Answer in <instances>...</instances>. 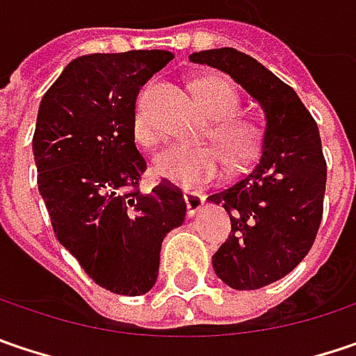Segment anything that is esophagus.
I'll return each instance as SVG.
<instances>
[{
    "label": "esophagus",
    "mask_w": 356,
    "mask_h": 356,
    "mask_svg": "<svg viewBox=\"0 0 356 356\" xmlns=\"http://www.w3.org/2000/svg\"><path fill=\"white\" fill-rule=\"evenodd\" d=\"M183 199L187 205V216H195L203 205V195L199 191H183Z\"/></svg>",
    "instance_id": "obj_1"
}]
</instances>
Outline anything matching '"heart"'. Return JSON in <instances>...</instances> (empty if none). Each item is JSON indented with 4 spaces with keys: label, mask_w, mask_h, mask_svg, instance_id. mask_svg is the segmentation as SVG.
Here are the masks:
<instances>
[{
    "label": "heart",
    "mask_w": 356,
    "mask_h": 356,
    "mask_svg": "<svg viewBox=\"0 0 356 356\" xmlns=\"http://www.w3.org/2000/svg\"><path fill=\"white\" fill-rule=\"evenodd\" d=\"M193 95L201 111L211 118L205 136L213 140L216 149L207 145H177L153 159V175L179 187H193L216 179L223 163L229 171L245 169L260 155L264 143V124L254 116L238 115L240 92L225 78H199L193 82ZM133 135L143 147H155L159 143L157 129L140 108L135 115Z\"/></svg>",
    "instance_id": "obj_1"
}]
</instances>
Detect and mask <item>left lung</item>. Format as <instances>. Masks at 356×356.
<instances>
[{
	"label": "left lung",
	"instance_id": "left-lung-1",
	"mask_svg": "<svg viewBox=\"0 0 356 356\" xmlns=\"http://www.w3.org/2000/svg\"><path fill=\"white\" fill-rule=\"evenodd\" d=\"M227 72L266 113L261 155L250 173L209 195L232 221L213 270L236 290H256L290 274L316 240L324 209L326 159L318 124L292 86L234 48L191 54Z\"/></svg>",
	"mask_w": 356,
	"mask_h": 356
}]
</instances>
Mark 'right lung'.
Listing matches in <instances>:
<instances>
[{"mask_svg": "<svg viewBox=\"0 0 356 356\" xmlns=\"http://www.w3.org/2000/svg\"><path fill=\"white\" fill-rule=\"evenodd\" d=\"M171 58L163 50L82 56L38 113L33 159L54 234L115 294L138 296L155 286L163 238L187 211L181 189L165 179L151 193L138 189L147 161L133 135L136 95Z\"/></svg>", "mask_w": 356, "mask_h": 356, "instance_id": "obj_1", "label": "right lung"}]
</instances>
